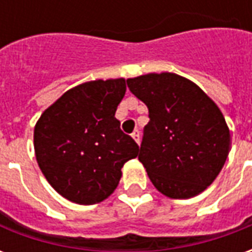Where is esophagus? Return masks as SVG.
<instances>
[{
  "instance_id": "esophagus-1",
  "label": "esophagus",
  "mask_w": 252,
  "mask_h": 252,
  "mask_svg": "<svg viewBox=\"0 0 252 252\" xmlns=\"http://www.w3.org/2000/svg\"><path fill=\"white\" fill-rule=\"evenodd\" d=\"M132 137H133V140H135L137 144L140 143V132L137 131V129L136 131H133V133H132Z\"/></svg>"
}]
</instances>
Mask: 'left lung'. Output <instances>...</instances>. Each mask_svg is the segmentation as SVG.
<instances>
[{
    "instance_id": "1",
    "label": "left lung",
    "mask_w": 252,
    "mask_h": 252,
    "mask_svg": "<svg viewBox=\"0 0 252 252\" xmlns=\"http://www.w3.org/2000/svg\"><path fill=\"white\" fill-rule=\"evenodd\" d=\"M126 83L148 108L139 160L153 185L170 198L200 194L229 153L221 110L194 82L174 72H151Z\"/></svg>"
}]
</instances>
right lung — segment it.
Returning <instances> with one entry per match:
<instances>
[{
    "label": "right lung",
    "mask_w": 252,
    "mask_h": 252,
    "mask_svg": "<svg viewBox=\"0 0 252 252\" xmlns=\"http://www.w3.org/2000/svg\"><path fill=\"white\" fill-rule=\"evenodd\" d=\"M126 90L124 78L78 85L36 123L37 164L48 184L71 202L92 205L108 198L120 182L121 167L139 154L115 117Z\"/></svg>",
    "instance_id": "add662e5"
}]
</instances>
